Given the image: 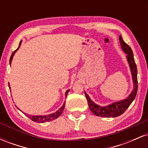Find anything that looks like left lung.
Wrapping results in <instances>:
<instances>
[{
	"mask_svg": "<svg viewBox=\"0 0 148 148\" xmlns=\"http://www.w3.org/2000/svg\"><path fill=\"white\" fill-rule=\"evenodd\" d=\"M119 40H120V45H121L122 49L127 54V59L128 61L129 65H130L132 80H133L134 83L133 90L132 91L130 95L127 97L126 99L115 101L114 103H112L111 104L105 106H99V105L95 103L94 101H92L88 95L85 92V95L87 99L90 109L95 115H97V116L103 117V118H111H111H115V117H118L119 115H122L130 106L131 103L135 99L137 94V90H138L137 67L134 58L133 52H132V49L130 48V46L124 42L121 35L119 36Z\"/></svg>",
	"mask_w": 148,
	"mask_h": 148,
	"instance_id": "1",
	"label": "left lung"
}]
</instances>
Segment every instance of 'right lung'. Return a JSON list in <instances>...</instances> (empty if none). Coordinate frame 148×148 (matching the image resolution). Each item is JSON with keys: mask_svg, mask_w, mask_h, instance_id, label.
<instances>
[{"mask_svg": "<svg viewBox=\"0 0 148 148\" xmlns=\"http://www.w3.org/2000/svg\"><path fill=\"white\" fill-rule=\"evenodd\" d=\"M21 41L19 43V46H18V48L20 47V46H21ZM18 48L16 49V50H15L14 52L12 53V54L11 57H10V64H11V62H12V58H13V56H14V55L15 54V53L16 52V51L18 50ZM9 87H10V86L9 85ZM69 90H67V91L65 92V97H67V93L69 92ZM64 106H65V102H64L63 104H62V106L60 107V108H59L58 110L56 112H55V113H51V114H49V115H28V114H26V113H23L25 114V115H26L27 117H28L30 120H32L33 121L35 122V123H46V122H49V121H51L53 120H55V119H56L58 118L60 115L62 114V111H63L64 108ZM19 109V108H18ZM20 110V109H19Z\"/></svg>", "mask_w": 148, "mask_h": 148, "instance_id": "add662e5", "label": "right lung"}]
</instances>
